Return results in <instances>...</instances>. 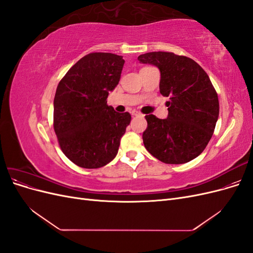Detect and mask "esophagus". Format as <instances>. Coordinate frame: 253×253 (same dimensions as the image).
<instances>
[{"label":"esophagus","instance_id":"1","mask_svg":"<svg viewBox=\"0 0 253 253\" xmlns=\"http://www.w3.org/2000/svg\"><path fill=\"white\" fill-rule=\"evenodd\" d=\"M132 116H141V114L139 113V112H137V111H133L132 112Z\"/></svg>","mask_w":253,"mask_h":253}]
</instances>
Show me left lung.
Here are the masks:
<instances>
[{
    "label": "left lung",
    "mask_w": 253,
    "mask_h": 253,
    "mask_svg": "<svg viewBox=\"0 0 253 253\" xmlns=\"http://www.w3.org/2000/svg\"><path fill=\"white\" fill-rule=\"evenodd\" d=\"M138 60L158 68L160 94L170 97L166 119L145 116V149L165 164L191 162L207 147L218 119V97L209 76L194 60L173 52H147Z\"/></svg>",
    "instance_id": "1"
}]
</instances>
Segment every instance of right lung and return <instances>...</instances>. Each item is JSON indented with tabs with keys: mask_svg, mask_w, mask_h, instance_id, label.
<instances>
[{
	"mask_svg": "<svg viewBox=\"0 0 253 253\" xmlns=\"http://www.w3.org/2000/svg\"><path fill=\"white\" fill-rule=\"evenodd\" d=\"M125 60L111 52L81 58L60 81L53 99V128L64 155L81 168L97 169L116 157L131 122L108 104Z\"/></svg>",
	"mask_w": 253,
	"mask_h": 253,
	"instance_id": "1",
	"label": "right lung"
}]
</instances>
